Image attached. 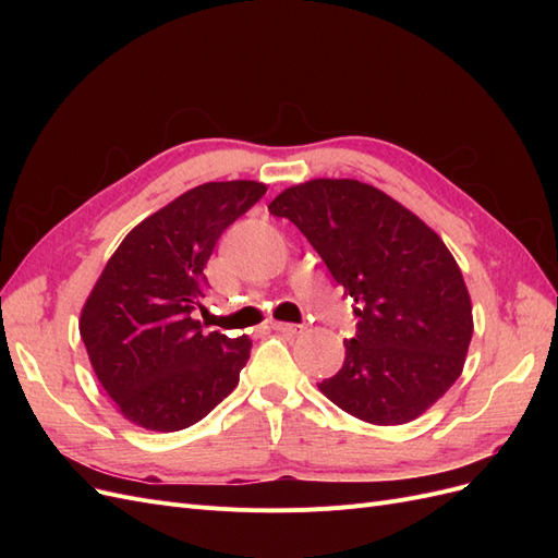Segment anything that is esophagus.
Listing matches in <instances>:
<instances>
[{"instance_id":"esophagus-1","label":"esophagus","mask_w":558,"mask_h":558,"mask_svg":"<svg viewBox=\"0 0 558 558\" xmlns=\"http://www.w3.org/2000/svg\"><path fill=\"white\" fill-rule=\"evenodd\" d=\"M277 332H283V335H300L302 332V326H295V324H281V320H277V324L272 326Z\"/></svg>"}]
</instances>
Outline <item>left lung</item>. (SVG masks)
<instances>
[{
    "mask_svg": "<svg viewBox=\"0 0 558 558\" xmlns=\"http://www.w3.org/2000/svg\"><path fill=\"white\" fill-rule=\"evenodd\" d=\"M267 209L298 226L359 305L356 337L320 393L375 426L424 414L461 377L472 340L468 286L440 234L356 179L291 185Z\"/></svg>",
    "mask_w": 558,
    "mask_h": 558,
    "instance_id": "obj_1",
    "label": "left lung"
}]
</instances>
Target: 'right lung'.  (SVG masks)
Masks as SVG:
<instances>
[{
  "label": "right lung",
  "instance_id": "right-lung-1",
  "mask_svg": "<svg viewBox=\"0 0 558 558\" xmlns=\"http://www.w3.org/2000/svg\"><path fill=\"white\" fill-rule=\"evenodd\" d=\"M258 181H211L134 226L81 310V340L121 414L174 433L232 393L251 356L246 335L205 332L195 307L223 230L265 195Z\"/></svg>",
  "mask_w": 558,
  "mask_h": 558
}]
</instances>
